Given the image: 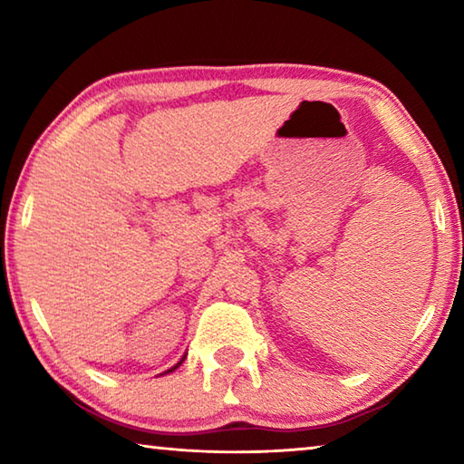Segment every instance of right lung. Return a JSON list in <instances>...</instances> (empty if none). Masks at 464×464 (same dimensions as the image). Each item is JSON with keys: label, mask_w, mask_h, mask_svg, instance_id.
<instances>
[{"label": "right lung", "mask_w": 464, "mask_h": 464, "mask_svg": "<svg viewBox=\"0 0 464 464\" xmlns=\"http://www.w3.org/2000/svg\"><path fill=\"white\" fill-rule=\"evenodd\" d=\"M184 358H186V356H184ZM184 358H182V360H179V362H178V364H176V366H171V368H169V371H168V372H174V371H176V368H178V366H179V364H182V362H184Z\"/></svg>", "instance_id": "right-lung-1"}]
</instances>
